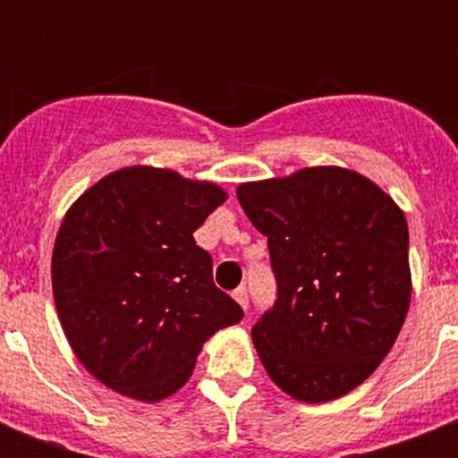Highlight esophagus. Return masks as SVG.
I'll use <instances>...</instances> for the list:
<instances>
[{
    "mask_svg": "<svg viewBox=\"0 0 458 458\" xmlns=\"http://www.w3.org/2000/svg\"><path fill=\"white\" fill-rule=\"evenodd\" d=\"M233 297H235L237 304L242 306V309H247V306H250V293H247V287L244 285L237 287L235 293H233Z\"/></svg>",
    "mask_w": 458,
    "mask_h": 458,
    "instance_id": "obj_1",
    "label": "esophagus"
}]
</instances>
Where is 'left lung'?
<instances>
[{"mask_svg": "<svg viewBox=\"0 0 458 458\" xmlns=\"http://www.w3.org/2000/svg\"><path fill=\"white\" fill-rule=\"evenodd\" d=\"M244 214L268 237L276 301L251 327L280 390L318 404L380 366L411 300L409 228L369 178L304 168L240 185Z\"/></svg>", "mask_w": 458, "mask_h": 458, "instance_id": "obj_1", "label": "left lung"}]
</instances>
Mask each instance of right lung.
<instances>
[{
	"instance_id": "1",
	"label": "right lung",
	"mask_w": 458,
	"mask_h": 458,
	"mask_svg": "<svg viewBox=\"0 0 458 458\" xmlns=\"http://www.w3.org/2000/svg\"><path fill=\"white\" fill-rule=\"evenodd\" d=\"M225 192L161 168H123L61 223L52 287L75 356L106 387L158 402L192 376L201 344L244 316L214 283L194 230Z\"/></svg>"
}]
</instances>
